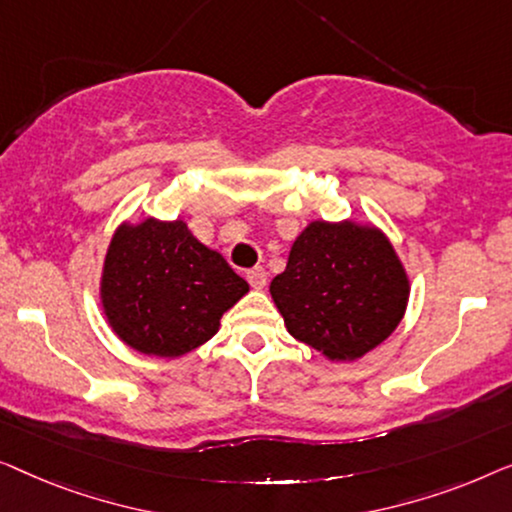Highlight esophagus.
Segmentation results:
<instances>
[{
  "label": "esophagus",
  "mask_w": 512,
  "mask_h": 512,
  "mask_svg": "<svg viewBox=\"0 0 512 512\" xmlns=\"http://www.w3.org/2000/svg\"><path fill=\"white\" fill-rule=\"evenodd\" d=\"M246 278H248V283H250V287H253V290H264L266 271L262 269V266H255V269H250L246 273Z\"/></svg>",
  "instance_id": "34e87169"
}]
</instances>
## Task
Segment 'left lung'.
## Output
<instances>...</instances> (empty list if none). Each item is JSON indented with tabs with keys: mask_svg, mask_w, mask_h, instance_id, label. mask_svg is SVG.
Here are the masks:
<instances>
[{
	"mask_svg": "<svg viewBox=\"0 0 512 512\" xmlns=\"http://www.w3.org/2000/svg\"><path fill=\"white\" fill-rule=\"evenodd\" d=\"M285 327L329 362L378 348L406 315V266L373 222L313 220L269 285Z\"/></svg>",
	"mask_w": 512,
	"mask_h": 512,
	"instance_id": "8db88e82",
	"label": "left lung"
}]
</instances>
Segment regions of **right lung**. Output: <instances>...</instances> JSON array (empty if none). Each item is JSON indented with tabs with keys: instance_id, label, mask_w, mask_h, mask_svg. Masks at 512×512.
I'll return each mask as SVG.
<instances>
[{
	"instance_id": "obj_1",
	"label": "right lung",
	"mask_w": 512,
	"mask_h": 512,
	"mask_svg": "<svg viewBox=\"0 0 512 512\" xmlns=\"http://www.w3.org/2000/svg\"><path fill=\"white\" fill-rule=\"evenodd\" d=\"M218 250L185 220L122 222L106 250L99 304L113 334L150 357L176 359L218 334L220 318L248 294Z\"/></svg>"
}]
</instances>
